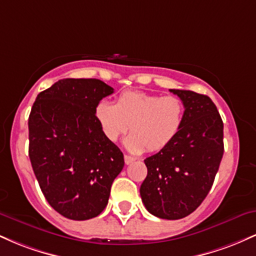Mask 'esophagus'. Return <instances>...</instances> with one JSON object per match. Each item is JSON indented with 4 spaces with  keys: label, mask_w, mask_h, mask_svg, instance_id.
I'll return each mask as SVG.
<instances>
[{
    "label": "esophagus",
    "mask_w": 256,
    "mask_h": 256,
    "mask_svg": "<svg viewBox=\"0 0 256 256\" xmlns=\"http://www.w3.org/2000/svg\"><path fill=\"white\" fill-rule=\"evenodd\" d=\"M124 160H125V164L126 165H130V164L134 162L136 158H134V156H130V155H124Z\"/></svg>",
    "instance_id": "34e87169"
}]
</instances>
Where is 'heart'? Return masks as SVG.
<instances>
[{"instance_id": "1", "label": "heart", "mask_w": 256, "mask_h": 256, "mask_svg": "<svg viewBox=\"0 0 256 256\" xmlns=\"http://www.w3.org/2000/svg\"><path fill=\"white\" fill-rule=\"evenodd\" d=\"M94 116L102 134L116 142L132 131L124 144L132 152H158L178 136L184 124L185 107L176 96H158L143 91H125L116 104L101 100L94 108Z\"/></svg>"}]
</instances>
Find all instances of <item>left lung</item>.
<instances>
[{"mask_svg": "<svg viewBox=\"0 0 256 256\" xmlns=\"http://www.w3.org/2000/svg\"><path fill=\"white\" fill-rule=\"evenodd\" d=\"M170 91L184 104L183 128L171 144L146 158L140 192L149 213L177 220L192 213L212 188L224 154V124L208 96Z\"/></svg>", "mask_w": 256, "mask_h": 256, "instance_id": "obj_1", "label": "left lung"}]
</instances>
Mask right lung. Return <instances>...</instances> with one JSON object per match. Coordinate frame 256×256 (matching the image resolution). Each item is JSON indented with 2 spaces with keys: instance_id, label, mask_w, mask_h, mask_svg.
<instances>
[{
  "instance_id": "add662e5",
  "label": "right lung",
  "mask_w": 256,
  "mask_h": 256,
  "mask_svg": "<svg viewBox=\"0 0 256 256\" xmlns=\"http://www.w3.org/2000/svg\"><path fill=\"white\" fill-rule=\"evenodd\" d=\"M114 92L100 79H61L38 94L28 116V156L44 198L72 220L98 216L124 167L100 130L96 104Z\"/></svg>"
}]
</instances>
